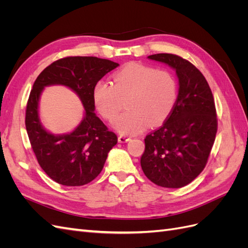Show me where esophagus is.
Listing matches in <instances>:
<instances>
[{"mask_svg":"<svg viewBox=\"0 0 248 248\" xmlns=\"http://www.w3.org/2000/svg\"><path fill=\"white\" fill-rule=\"evenodd\" d=\"M118 140L120 142H126V141H129L130 140V138L129 137H126V136H120L118 138Z\"/></svg>","mask_w":248,"mask_h":248,"instance_id":"esophagus-1","label":"esophagus"}]
</instances>
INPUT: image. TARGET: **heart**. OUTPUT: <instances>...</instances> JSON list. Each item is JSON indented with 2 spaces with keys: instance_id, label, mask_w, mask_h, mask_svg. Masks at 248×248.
Segmentation results:
<instances>
[{
  "instance_id": "b5f03b06",
  "label": "heart",
  "mask_w": 248,
  "mask_h": 248,
  "mask_svg": "<svg viewBox=\"0 0 248 248\" xmlns=\"http://www.w3.org/2000/svg\"><path fill=\"white\" fill-rule=\"evenodd\" d=\"M93 100L101 116L114 122L125 102L126 110L115 123L119 132L136 134L147 125L166 120L177 100V82L171 74L140 63H129L114 73L112 82L99 80Z\"/></svg>"
}]
</instances>
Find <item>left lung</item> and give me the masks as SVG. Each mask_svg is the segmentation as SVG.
<instances>
[{
  "label": "left lung",
  "instance_id": "1",
  "mask_svg": "<svg viewBox=\"0 0 248 248\" xmlns=\"http://www.w3.org/2000/svg\"><path fill=\"white\" fill-rule=\"evenodd\" d=\"M148 58L176 70L179 94L162 126L146 137L140 166L156 185L180 188L193 181L208 162L217 132L213 94L202 73L187 60L174 54Z\"/></svg>",
  "mask_w": 248,
  "mask_h": 248
}]
</instances>
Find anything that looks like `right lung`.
I'll use <instances>...</instances> for the list:
<instances>
[{"label":"right lung","mask_w":248,"mask_h":248,"mask_svg":"<svg viewBox=\"0 0 248 248\" xmlns=\"http://www.w3.org/2000/svg\"><path fill=\"white\" fill-rule=\"evenodd\" d=\"M118 63L97 57H65L51 63L36 78L26 108V128L38 163L55 182L82 186L100 174L108 153L118 138L95 115L93 89ZM49 84L72 88L85 107V118L73 133L54 136L40 124L38 101L42 89Z\"/></svg>","instance_id":"right-lung-1"}]
</instances>
